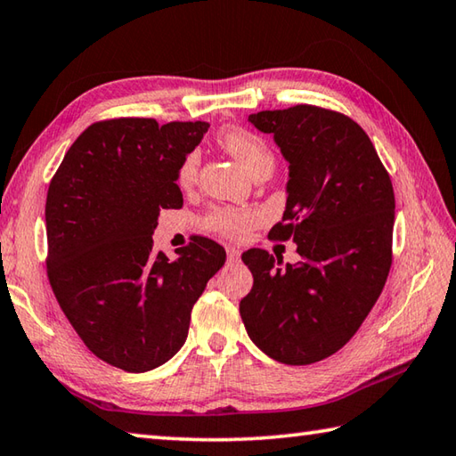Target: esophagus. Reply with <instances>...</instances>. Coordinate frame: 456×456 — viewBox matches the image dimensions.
<instances>
[{
  "label": "esophagus",
  "mask_w": 456,
  "mask_h": 456,
  "mask_svg": "<svg viewBox=\"0 0 456 456\" xmlns=\"http://www.w3.org/2000/svg\"><path fill=\"white\" fill-rule=\"evenodd\" d=\"M226 254H228V262H230V264H234V262L240 260V252L236 250L234 246H228V248H226Z\"/></svg>",
  "instance_id": "1"
}]
</instances>
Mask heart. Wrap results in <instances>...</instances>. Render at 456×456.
I'll list each match as a JSON object with an SVG mask.
<instances>
[{"label":"heart","mask_w":456,"mask_h":456,"mask_svg":"<svg viewBox=\"0 0 456 456\" xmlns=\"http://www.w3.org/2000/svg\"><path fill=\"white\" fill-rule=\"evenodd\" d=\"M218 144L230 152L250 176L262 168H273V152L260 134L240 126H228L218 133ZM199 152H188L183 159L176 173V183L180 188H192L199 180ZM257 222L260 214L246 208H232V206H214L202 218V226L232 240L244 238Z\"/></svg>","instance_id":"1"}]
</instances>
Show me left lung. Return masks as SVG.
<instances>
[{
    "instance_id": "8db88e82",
    "label": "left lung",
    "mask_w": 456,
    "mask_h": 456,
    "mask_svg": "<svg viewBox=\"0 0 456 456\" xmlns=\"http://www.w3.org/2000/svg\"><path fill=\"white\" fill-rule=\"evenodd\" d=\"M289 162L288 202L270 240H294L299 262L242 254L254 286L240 315L250 339L286 365L333 355L354 338L387 281L395 194L371 139L338 110L296 105L248 118Z\"/></svg>"
}]
</instances>
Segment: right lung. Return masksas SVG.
<instances>
[{
  "mask_svg": "<svg viewBox=\"0 0 456 456\" xmlns=\"http://www.w3.org/2000/svg\"><path fill=\"white\" fill-rule=\"evenodd\" d=\"M204 121L121 117L77 136L49 183L47 278L93 355L144 373L183 347L191 312L226 262L191 236L168 257L152 248L159 212L183 208L176 173L208 131Z\"/></svg>",
  "mask_w": 456,
  "mask_h": 456,
  "instance_id": "add662e5",
  "label": "right lung"
}]
</instances>
